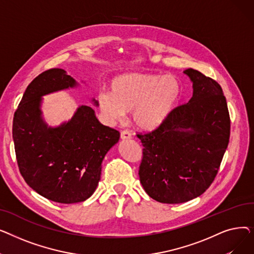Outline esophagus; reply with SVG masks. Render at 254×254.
<instances>
[{
    "label": "esophagus",
    "instance_id": "34e87169",
    "mask_svg": "<svg viewBox=\"0 0 254 254\" xmlns=\"http://www.w3.org/2000/svg\"><path fill=\"white\" fill-rule=\"evenodd\" d=\"M120 138H122L123 140H128L131 138V134L128 130H123L122 132H120Z\"/></svg>",
    "mask_w": 254,
    "mask_h": 254
}]
</instances>
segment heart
Returning a JSON list of instances; mask_svg holds the SVG:
<instances>
[{"mask_svg":"<svg viewBox=\"0 0 254 254\" xmlns=\"http://www.w3.org/2000/svg\"><path fill=\"white\" fill-rule=\"evenodd\" d=\"M111 91L98 96V107L107 122L125 119L132 111V123L142 130L161 126L174 110L181 97V86L173 76L128 73L115 78Z\"/></svg>","mask_w":254,"mask_h":254,"instance_id":"obj_1","label":"heart"}]
</instances>
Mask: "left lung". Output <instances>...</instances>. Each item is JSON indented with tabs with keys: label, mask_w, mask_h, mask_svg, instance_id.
<instances>
[{
	"label": "left lung",
	"mask_w": 254,
	"mask_h": 254,
	"mask_svg": "<svg viewBox=\"0 0 254 254\" xmlns=\"http://www.w3.org/2000/svg\"><path fill=\"white\" fill-rule=\"evenodd\" d=\"M184 73L192 81L190 102L177 106L153 130L137 134L144 147L141 184L150 197L165 204L204 193L230 141L231 119L221 86L196 70Z\"/></svg>",
	"instance_id": "left-lung-1"
}]
</instances>
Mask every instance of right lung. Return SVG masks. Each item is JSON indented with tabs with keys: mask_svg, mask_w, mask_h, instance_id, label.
<instances>
[{
	"mask_svg": "<svg viewBox=\"0 0 254 254\" xmlns=\"http://www.w3.org/2000/svg\"><path fill=\"white\" fill-rule=\"evenodd\" d=\"M76 84L63 69L41 73L26 87L13 117L21 176L36 192L62 204L83 202L95 192L103 159L120 137L118 130L102 125L88 106L79 107L70 122L47 127L40 110L41 97Z\"/></svg>",
	"mask_w": 254,
	"mask_h": 254,
	"instance_id": "add662e5",
	"label": "right lung"
}]
</instances>
